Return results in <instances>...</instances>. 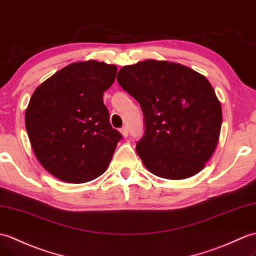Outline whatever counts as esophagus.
I'll return each instance as SVG.
<instances>
[{"mask_svg":"<svg viewBox=\"0 0 256 256\" xmlns=\"http://www.w3.org/2000/svg\"><path fill=\"white\" fill-rule=\"evenodd\" d=\"M120 132H121V134L123 135V138H128V128L126 126L122 128L120 130Z\"/></svg>","mask_w":256,"mask_h":256,"instance_id":"esophagus-1","label":"esophagus"}]
</instances>
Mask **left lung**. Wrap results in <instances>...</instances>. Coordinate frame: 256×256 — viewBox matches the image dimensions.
<instances>
[{
    "instance_id": "left-lung-1",
    "label": "left lung",
    "mask_w": 256,
    "mask_h": 256,
    "mask_svg": "<svg viewBox=\"0 0 256 256\" xmlns=\"http://www.w3.org/2000/svg\"><path fill=\"white\" fill-rule=\"evenodd\" d=\"M116 80L144 114L136 152L147 170L170 180L198 174L216 150L222 122L208 80L179 63L146 60L123 66Z\"/></svg>"
}]
</instances>
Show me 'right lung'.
Here are the masks:
<instances>
[{
	"mask_svg": "<svg viewBox=\"0 0 256 256\" xmlns=\"http://www.w3.org/2000/svg\"><path fill=\"white\" fill-rule=\"evenodd\" d=\"M116 66L75 62L36 88L25 114L29 140L41 166L68 183L96 179L108 168L122 138L112 128L104 92Z\"/></svg>",
	"mask_w": 256,
	"mask_h": 256,
	"instance_id": "add662e5",
	"label": "right lung"
}]
</instances>
